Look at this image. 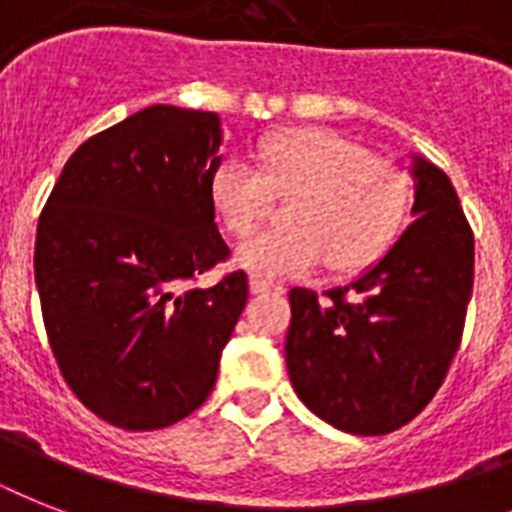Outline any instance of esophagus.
I'll use <instances>...</instances> for the list:
<instances>
[{
  "instance_id": "34e87169",
  "label": "esophagus",
  "mask_w": 512,
  "mask_h": 512,
  "mask_svg": "<svg viewBox=\"0 0 512 512\" xmlns=\"http://www.w3.org/2000/svg\"><path fill=\"white\" fill-rule=\"evenodd\" d=\"M249 289H252V295H265V292H279L281 295V292H284V287L260 279V276H252V279H249Z\"/></svg>"
}]
</instances>
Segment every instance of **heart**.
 <instances>
[{
	"label": "heart",
	"mask_w": 512,
	"mask_h": 512,
	"mask_svg": "<svg viewBox=\"0 0 512 512\" xmlns=\"http://www.w3.org/2000/svg\"><path fill=\"white\" fill-rule=\"evenodd\" d=\"M257 162L260 170L228 156L209 177L212 207L236 236L263 223L273 196L292 199L289 228L257 233L236 249V263L252 276H300L324 260L335 273L361 271L390 247L404 223V175L340 135L281 132L260 146Z\"/></svg>",
	"instance_id": "1"
}]
</instances>
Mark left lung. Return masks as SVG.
<instances>
[{
  "label": "left lung",
  "instance_id": "obj_1",
  "mask_svg": "<svg viewBox=\"0 0 512 512\" xmlns=\"http://www.w3.org/2000/svg\"><path fill=\"white\" fill-rule=\"evenodd\" d=\"M414 223L348 287L289 292L287 372L308 409L353 436L398 430L436 396L473 292V231L452 180L412 156Z\"/></svg>",
  "mask_w": 512,
  "mask_h": 512
}]
</instances>
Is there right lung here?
Here are the masks:
<instances>
[{
    "label": "right lung",
    "mask_w": 512,
    "mask_h": 512,
    "mask_svg": "<svg viewBox=\"0 0 512 512\" xmlns=\"http://www.w3.org/2000/svg\"><path fill=\"white\" fill-rule=\"evenodd\" d=\"M220 146L212 111L148 106L76 148L39 217L50 348L76 398L116 428L196 412L247 305L244 271L188 287L231 255L209 199Z\"/></svg>",
    "instance_id": "obj_1"
}]
</instances>
